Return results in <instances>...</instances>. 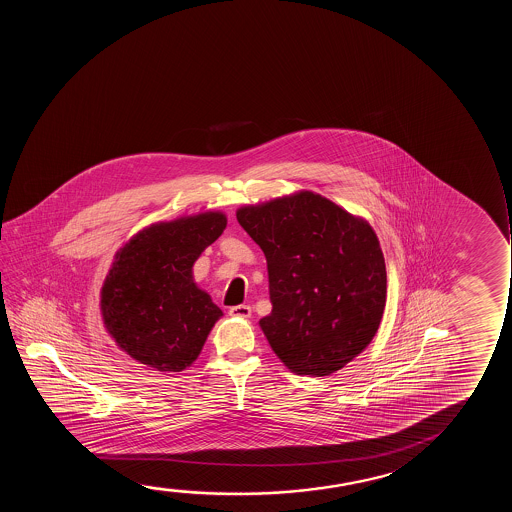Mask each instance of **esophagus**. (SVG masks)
<instances>
[{"mask_svg":"<svg viewBox=\"0 0 512 512\" xmlns=\"http://www.w3.org/2000/svg\"><path fill=\"white\" fill-rule=\"evenodd\" d=\"M229 315L238 316V318H250L252 315V308L248 304H239V306H232L229 309Z\"/></svg>","mask_w":512,"mask_h":512,"instance_id":"obj_1","label":"esophagus"}]
</instances>
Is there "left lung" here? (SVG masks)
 Returning <instances> with one entry per match:
<instances>
[{
	"label": "left lung",
	"instance_id": "obj_1",
	"mask_svg": "<svg viewBox=\"0 0 512 512\" xmlns=\"http://www.w3.org/2000/svg\"><path fill=\"white\" fill-rule=\"evenodd\" d=\"M267 260L271 315L260 320L274 353L297 374L329 376L378 330L386 267L369 224L313 192L236 213Z\"/></svg>",
	"mask_w": 512,
	"mask_h": 512
}]
</instances>
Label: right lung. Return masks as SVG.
I'll use <instances>...</instances> for the list:
<instances>
[{
    "label": "right lung",
    "mask_w": 512,
    "mask_h": 512,
    "mask_svg": "<svg viewBox=\"0 0 512 512\" xmlns=\"http://www.w3.org/2000/svg\"><path fill=\"white\" fill-rule=\"evenodd\" d=\"M222 213L155 224L113 262L101 292L106 329L122 350L157 371L196 360L222 311L192 281V266L224 232Z\"/></svg>",
    "instance_id": "1"
}]
</instances>
